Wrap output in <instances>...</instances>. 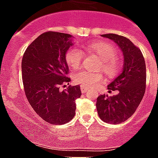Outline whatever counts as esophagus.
<instances>
[{
  "mask_svg": "<svg viewBox=\"0 0 158 158\" xmlns=\"http://www.w3.org/2000/svg\"><path fill=\"white\" fill-rule=\"evenodd\" d=\"M87 91H88V88H87V87H84V86H81V92H82V93H86Z\"/></svg>",
  "mask_w": 158,
  "mask_h": 158,
  "instance_id": "esophagus-1",
  "label": "esophagus"
}]
</instances>
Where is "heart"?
Segmentation results:
<instances>
[{"mask_svg": "<svg viewBox=\"0 0 158 158\" xmlns=\"http://www.w3.org/2000/svg\"><path fill=\"white\" fill-rule=\"evenodd\" d=\"M86 52L94 54L102 61V69L108 76L116 75L120 68V62L116 54L117 50L110 42L105 41H94L84 46ZM83 53L79 47L68 49L65 54V59L70 68L76 69L81 65ZM75 83L87 87H92L99 85L103 81L101 73L92 72L82 70L75 73L74 76Z\"/></svg>", "mask_w": 158, "mask_h": 158, "instance_id": "heart-1", "label": "heart"}]
</instances>
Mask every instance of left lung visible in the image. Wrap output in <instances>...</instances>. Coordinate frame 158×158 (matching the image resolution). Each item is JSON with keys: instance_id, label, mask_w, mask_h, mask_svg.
<instances>
[{"instance_id": "8db88e82", "label": "left lung", "mask_w": 158, "mask_h": 158, "mask_svg": "<svg viewBox=\"0 0 158 158\" xmlns=\"http://www.w3.org/2000/svg\"><path fill=\"white\" fill-rule=\"evenodd\" d=\"M101 36L113 41L124 57L121 73L108 86L109 91L117 90L118 94L99 95L96 101L100 119L106 123L117 124L130 118L142 100L146 84V67L141 51L128 38L115 34Z\"/></svg>"}]
</instances>
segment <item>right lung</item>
I'll return each instance as SVG.
<instances>
[{"label": "right lung", "instance_id": "obj_1", "mask_svg": "<svg viewBox=\"0 0 158 158\" xmlns=\"http://www.w3.org/2000/svg\"><path fill=\"white\" fill-rule=\"evenodd\" d=\"M73 36L59 32H46L26 49L22 62V80L26 98L45 121L66 124L75 115V100L81 96L80 86H59L69 83L65 54L73 46Z\"/></svg>", "mask_w": 158, "mask_h": 158}]
</instances>
